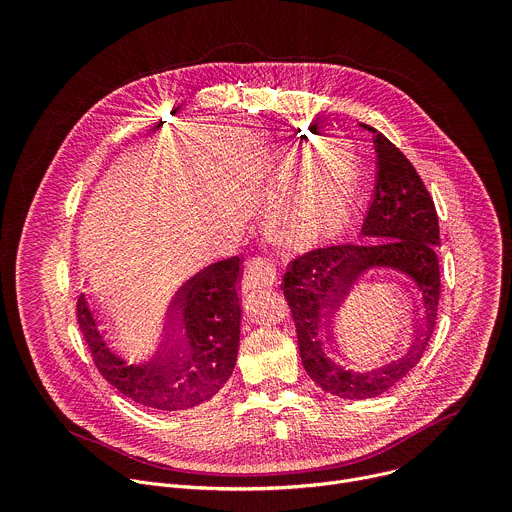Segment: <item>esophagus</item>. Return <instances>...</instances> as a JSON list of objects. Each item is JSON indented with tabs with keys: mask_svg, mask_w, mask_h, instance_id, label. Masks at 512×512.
I'll return each instance as SVG.
<instances>
[{
	"mask_svg": "<svg viewBox=\"0 0 512 512\" xmlns=\"http://www.w3.org/2000/svg\"><path fill=\"white\" fill-rule=\"evenodd\" d=\"M275 279H277L275 263L265 255H255V257H249L245 263L243 277H241V289L253 291L259 287H269L275 283Z\"/></svg>",
	"mask_w": 512,
	"mask_h": 512,
	"instance_id": "esophagus-1",
	"label": "esophagus"
}]
</instances>
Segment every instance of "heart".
I'll return each mask as SVG.
<instances>
[{
	"label": "heart",
	"instance_id": "obj_1",
	"mask_svg": "<svg viewBox=\"0 0 512 512\" xmlns=\"http://www.w3.org/2000/svg\"><path fill=\"white\" fill-rule=\"evenodd\" d=\"M354 166L342 150H326L275 202L271 223L294 245L316 243L340 229L350 208Z\"/></svg>",
	"mask_w": 512,
	"mask_h": 512
}]
</instances>
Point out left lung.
Segmentation results:
<instances>
[{
    "label": "left lung",
    "instance_id": "1",
    "mask_svg": "<svg viewBox=\"0 0 512 512\" xmlns=\"http://www.w3.org/2000/svg\"><path fill=\"white\" fill-rule=\"evenodd\" d=\"M375 135L377 186L362 221V243L326 245L289 261L281 291L296 324L298 348L310 379L342 399H371L407 377L421 360L440 304V223L433 198L405 154L381 131ZM395 270L418 304L420 328L412 350L381 368L353 360L366 343L345 316V302L367 268Z\"/></svg>",
    "mask_w": 512,
    "mask_h": 512
}]
</instances>
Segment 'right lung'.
Here are the masks:
<instances>
[{"label": "right lung", "mask_w": 512, "mask_h": 512, "mask_svg": "<svg viewBox=\"0 0 512 512\" xmlns=\"http://www.w3.org/2000/svg\"><path fill=\"white\" fill-rule=\"evenodd\" d=\"M241 263V257H231L186 279L170 304L162 342L145 352H131L115 340L93 300L81 294L77 322L103 379L133 403L162 413L208 403L237 362Z\"/></svg>", "instance_id": "right-lung-1"}]
</instances>
